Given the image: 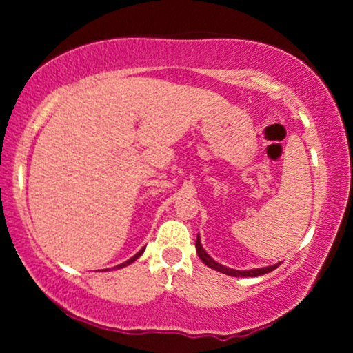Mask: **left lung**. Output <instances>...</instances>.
Wrapping results in <instances>:
<instances>
[{
	"label": "left lung",
	"instance_id": "1",
	"mask_svg": "<svg viewBox=\"0 0 353 353\" xmlns=\"http://www.w3.org/2000/svg\"><path fill=\"white\" fill-rule=\"evenodd\" d=\"M196 252L199 255V259L204 262L207 267L215 270V272H220L223 274H228V276H236V278H254V276H262V274H267L270 272H273L274 268H278L281 262L272 265V267H262V268H254V270H234V268H228L225 265H221L219 262H215L214 259L210 257L209 254L205 252L204 248L201 244V238L197 234V241H196Z\"/></svg>",
	"mask_w": 353,
	"mask_h": 353
}]
</instances>
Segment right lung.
Here are the masks:
<instances>
[{
  "label": "right lung",
  "instance_id": "right-lung-1",
  "mask_svg": "<svg viewBox=\"0 0 353 353\" xmlns=\"http://www.w3.org/2000/svg\"><path fill=\"white\" fill-rule=\"evenodd\" d=\"M144 249H146V248H143L141 250H139V252H137V254H134L132 259H128V260H127V262H123V263H120V265H117V267H114L112 270H119V268H123V267H127V265H130V263H133V262H134V260H138L139 257H141V254L144 252ZM108 270H109V268H108ZM108 270H103V272H108Z\"/></svg>",
  "mask_w": 353,
  "mask_h": 353
}]
</instances>
